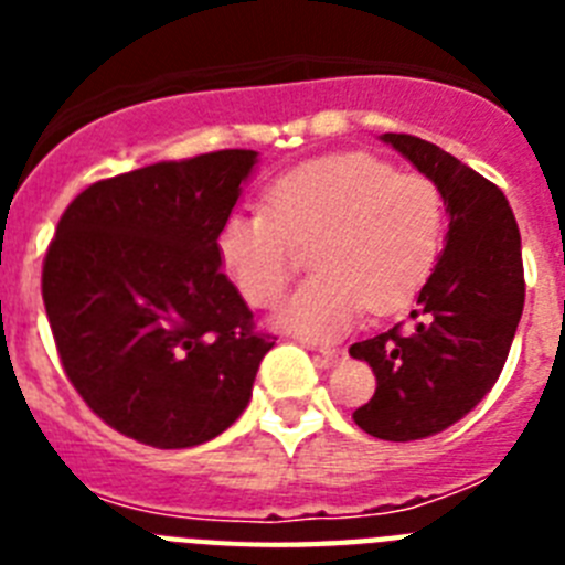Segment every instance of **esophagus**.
Segmentation results:
<instances>
[{"instance_id":"34e87169","label":"esophagus","mask_w":565,"mask_h":565,"mask_svg":"<svg viewBox=\"0 0 565 565\" xmlns=\"http://www.w3.org/2000/svg\"><path fill=\"white\" fill-rule=\"evenodd\" d=\"M342 359H344V351H337V348H322V351L317 353V362L322 364V367H337Z\"/></svg>"}]
</instances>
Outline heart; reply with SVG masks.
Returning a JSON list of instances; mask_svg holds the SVG:
<instances>
[{
  "mask_svg": "<svg viewBox=\"0 0 565 565\" xmlns=\"http://www.w3.org/2000/svg\"><path fill=\"white\" fill-rule=\"evenodd\" d=\"M444 239V194L424 174L396 172L373 154H331L277 178L266 212H234L217 232V257L239 297L274 308L308 248L313 277L277 326L331 342L364 306L391 313L427 282Z\"/></svg>",
  "mask_w": 565,
  "mask_h": 565,
  "instance_id": "b5f03b06",
  "label": "heart"
}]
</instances>
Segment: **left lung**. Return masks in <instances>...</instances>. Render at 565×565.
Returning a JSON list of instances; mask_svg holds the SVG:
<instances>
[{
	"mask_svg": "<svg viewBox=\"0 0 565 565\" xmlns=\"http://www.w3.org/2000/svg\"><path fill=\"white\" fill-rule=\"evenodd\" d=\"M444 194L447 243L402 326L351 344L373 367L376 393L353 413L367 436L416 441L467 416L501 376L523 313L521 232L495 183L436 143L384 132Z\"/></svg>",
	"mask_w": 565,
	"mask_h": 565,
	"instance_id": "1",
	"label": "left lung"
}]
</instances>
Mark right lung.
<instances>
[{
  "instance_id": "add662e5",
  "label": "right lung",
  "mask_w": 565,
  "mask_h": 565,
  "mask_svg": "<svg viewBox=\"0 0 565 565\" xmlns=\"http://www.w3.org/2000/svg\"><path fill=\"white\" fill-rule=\"evenodd\" d=\"M257 152L221 149L84 189L58 221L42 297L62 367L102 422L183 450L221 436L252 398L274 337L217 257Z\"/></svg>"
}]
</instances>
